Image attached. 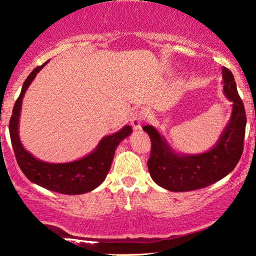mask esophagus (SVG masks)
<instances>
[{
    "instance_id": "esophagus-1",
    "label": "esophagus",
    "mask_w": 256,
    "mask_h": 256,
    "mask_svg": "<svg viewBox=\"0 0 256 256\" xmlns=\"http://www.w3.org/2000/svg\"><path fill=\"white\" fill-rule=\"evenodd\" d=\"M146 114L144 113V110L135 112V113L132 115L130 124L132 126V128H134L135 130H138V129H141V124L143 122V120L146 118Z\"/></svg>"
}]
</instances>
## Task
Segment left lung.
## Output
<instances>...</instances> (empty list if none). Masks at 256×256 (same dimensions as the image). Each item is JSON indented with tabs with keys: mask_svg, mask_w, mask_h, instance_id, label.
Masks as SVG:
<instances>
[{
	"mask_svg": "<svg viewBox=\"0 0 256 256\" xmlns=\"http://www.w3.org/2000/svg\"><path fill=\"white\" fill-rule=\"evenodd\" d=\"M222 71L224 93L232 101L233 107L230 122L211 150L198 155H180L174 152L152 126L143 127L152 141L148 160L150 176L166 190L185 192L208 186L227 176L242 155L246 112L232 72L226 68Z\"/></svg>",
	"mask_w": 256,
	"mask_h": 256,
	"instance_id": "1",
	"label": "left lung"
}]
</instances>
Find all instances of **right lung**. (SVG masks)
<instances>
[{"label": "right lung", "mask_w": 256, "mask_h": 256, "mask_svg": "<svg viewBox=\"0 0 256 256\" xmlns=\"http://www.w3.org/2000/svg\"><path fill=\"white\" fill-rule=\"evenodd\" d=\"M48 64L37 66L23 84L18 99L16 100L9 122V132L16 160L26 178L40 186L64 194H82L94 190L106 178L113 162L115 150L122 140L130 135V126L104 136L90 155L70 163H48L37 160L22 146L18 135V121L22 100L28 87L37 73Z\"/></svg>", "instance_id": "1"}]
</instances>
